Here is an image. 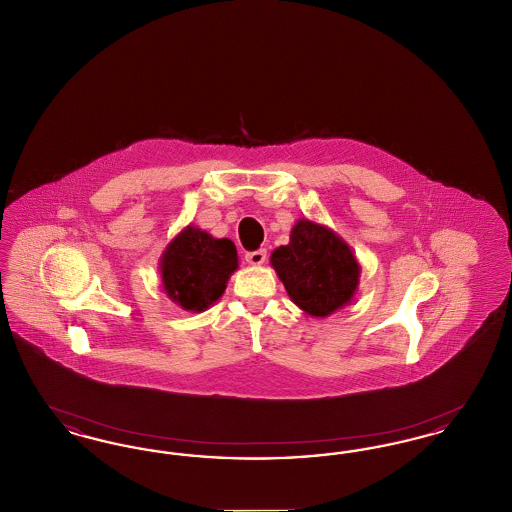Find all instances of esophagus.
<instances>
[{
    "label": "esophagus",
    "instance_id": "34e87169",
    "mask_svg": "<svg viewBox=\"0 0 512 512\" xmlns=\"http://www.w3.org/2000/svg\"><path fill=\"white\" fill-rule=\"evenodd\" d=\"M245 261L253 267H261L265 261H267V251L265 249H257V251H249L245 255Z\"/></svg>",
    "mask_w": 512,
    "mask_h": 512
}]
</instances>
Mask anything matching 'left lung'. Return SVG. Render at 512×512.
Wrapping results in <instances>:
<instances>
[{
	"label": "left lung",
	"mask_w": 512,
	"mask_h": 512,
	"mask_svg": "<svg viewBox=\"0 0 512 512\" xmlns=\"http://www.w3.org/2000/svg\"><path fill=\"white\" fill-rule=\"evenodd\" d=\"M270 265L293 303L309 317L334 315L351 305L359 290L361 265L349 244L332 228L299 219L290 244L270 253Z\"/></svg>",
	"instance_id": "1"
}]
</instances>
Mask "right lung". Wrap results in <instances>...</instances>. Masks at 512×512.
I'll list each match as a JSON object with an SVG mask.
<instances>
[{
	"mask_svg": "<svg viewBox=\"0 0 512 512\" xmlns=\"http://www.w3.org/2000/svg\"><path fill=\"white\" fill-rule=\"evenodd\" d=\"M238 270V251L228 238H215L188 224L165 247L159 259L163 290L178 307L203 313L215 305Z\"/></svg>",
	"mask_w": 512,
	"mask_h": 512,
	"instance_id": "obj_1",
	"label": "right lung"
}]
</instances>
